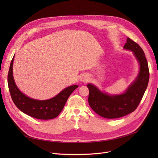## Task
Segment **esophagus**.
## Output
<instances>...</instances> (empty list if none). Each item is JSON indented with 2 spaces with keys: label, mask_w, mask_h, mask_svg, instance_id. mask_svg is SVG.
<instances>
[{
  "label": "esophagus",
  "mask_w": 158,
  "mask_h": 158,
  "mask_svg": "<svg viewBox=\"0 0 158 158\" xmlns=\"http://www.w3.org/2000/svg\"><path fill=\"white\" fill-rule=\"evenodd\" d=\"M80 81L83 82V83H86L89 81V77L86 76V75H82V76L80 78Z\"/></svg>",
  "instance_id": "34e87169"
}]
</instances>
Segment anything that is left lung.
Listing matches in <instances>:
<instances>
[{
  "label": "left lung",
  "instance_id": "8db88e82",
  "mask_svg": "<svg viewBox=\"0 0 158 158\" xmlns=\"http://www.w3.org/2000/svg\"><path fill=\"white\" fill-rule=\"evenodd\" d=\"M123 48L133 52L139 64L136 79L124 93L109 95L102 92L92 84H88V103L97 114L106 118H117L133 112L138 106L147 88L149 80L148 63L142 48L129 38Z\"/></svg>",
  "mask_w": 158,
  "mask_h": 158
}]
</instances>
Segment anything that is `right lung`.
Masks as SVG:
<instances>
[{
    "label": "right lung",
    "mask_w": 158,
    "mask_h": 158,
    "mask_svg": "<svg viewBox=\"0 0 158 158\" xmlns=\"http://www.w3.org/2000/svg\"><path fill=\"white\" fill-rule=\"evenodd\" d=\"M15 55L11 60L7 76V83L11 98L18 108L30 117L40 120H50L57 117L67 101L69 96L78 88L72 85L63 89L54 97L48 100H36L21 92L16 86L13 75Z\"/></svg>",
    "instance_id": "right-lung-1"
}]
</instances>
